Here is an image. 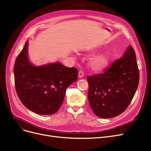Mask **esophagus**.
<instances>
[{"label":"esophagus","instance_id":"1","mask_svg":"<svg viewBox=\"0 0 151 151\" xmlns=\"http://www.w3.org/2000/svg\"><path fill=\"white\" fill-rule=\"evenodd\" d=\"M83 76H84V73L83 72V71L82 70L79 71V72H78V78H81L83 77Z\"/></svg>","mask_w":151,"mask_h":151}]
</instances>
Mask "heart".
<instances>
[{
	"label": "heart",
	"mask_w": 151,
	"mask_h": 151,
	"mask_svg": "<svg viewBox=\"0 0 151 151\" xmlns=\"http://www.w3.org/2000/svg\"><path fill=\"white\" fill-rule=\"evenodd\" d=\"M111 59V52L106 51L92 58L89 60V65L95 71H101L108 68Z\"/></svg>",
	"instance_id": "obj_1"
}]
</instances>
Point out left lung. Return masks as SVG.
<instances>
[{
    "instance_id": "left-lung-1",
    "label": "left lung",
    "mask_w": 151,
    "mask_h": 151,
    "mask_svg": "<svg viewBox=\"0 0 151 151\" xmlns=\"http://www.w3.org/2000/svg\"><path fill=\"white\" fill-rule=\"evenodd\" d=\"M88 100L97 116L111 118L123 113L135 93L139 80L136 54L129 46L122 56L104 73L88 76Z\"/></svg>"
}]
</instances>
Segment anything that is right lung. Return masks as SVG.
Here are the masks:
<instances>
[{"label":"right lung","mask_w":151,"mask_h":151,"mask_svg":"<svg viewBox=\"0 0 151 151\" xmlns=\"http://www.w3.org/2000/svg\"><path fill=\"white\" fill-rule=\"evenodd\" d=\"M28 41L16 59V91L22 104L42 115L56 113L62 105L68 87L77 80L78 70L55 62L36 66L28 56Z\"/></svg>","instance_id":"add662e5"}]
</instances>
